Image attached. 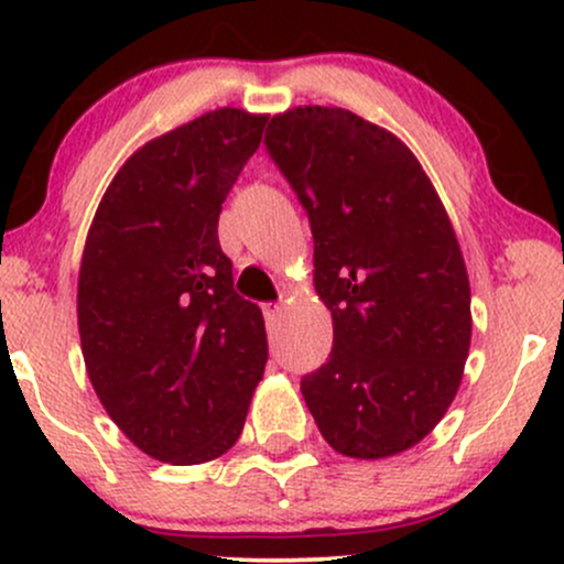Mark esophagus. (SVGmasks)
<instances>
[{
	"label": "esophagus",
	"mask_w": 564,
	"mask_h": 564,
	"mask_svg": "<svg viewBox=\"0 0 564 564\" xmlns=\"http://www.w3.org/2000/svg\"><path fill=\"white\" fill-rule=\"evenodd\" d=\"M283 318V304H264V321H268V328H275Z\"/></svg>",
	"instance_id": "1"
}]
</instances>
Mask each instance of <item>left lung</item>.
I'll use <instances>...</instances> for the list:
<instances>
[{
	"label": "left lung",
	"instance_id": "obj_1",
	"mask_svg": "<svg viewBox=\"0 0 564 564\" xmlns=\"http://www.w3.org/2000/svg\"><path fill=\"white\" fill-rule=\"evenodd\" d=\"M264 142L307 209L334 323L304 403L341 456H398L445 416L469 355V275L448 212L411 148L347 108H289Z\"/></svg>",
	"mask_w": 564,
	"mask_h": 564
}]
</instances>
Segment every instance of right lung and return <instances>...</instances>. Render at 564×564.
Here are the masks:
<instances>
[{
  "label": "right lung",
  "instance_id": "add662e5",
  "mask_svg": "<svg viewBox=\"0 0 564 564\" xmlns=\"http://www.w3.org/2000/svg\"><path fill=\"white\" fill-rule=\"evenodd\" d=\"M268 124L217 108L148 140L113 174L84 243V366L113 424L174 467L241 435L268 364L262 310L232 291L219 212Z\"/></svg>",
  "mask_w": 564,
  "mask_h": 564
}]
</instances>
